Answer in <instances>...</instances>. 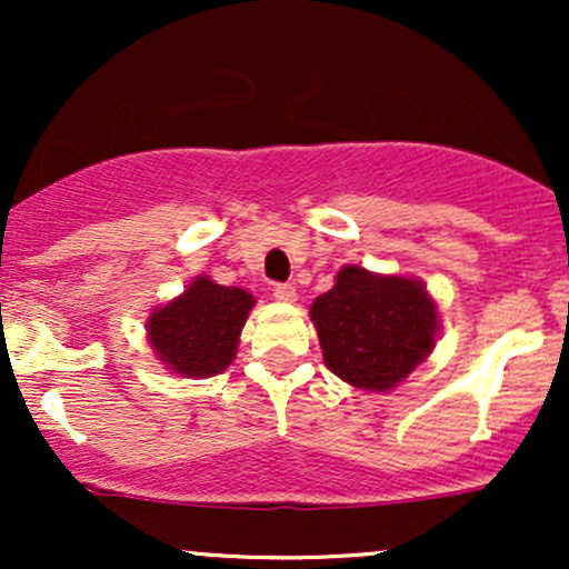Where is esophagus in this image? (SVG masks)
Here are the masks:
<instances>
[{"label": "esophagus", "instance_id": "1", "mask_svg": "<svg viewBox=\"0 0 569 569\" xmlns=\"http://www.w3.org/2000/svg\"><path fill=\"white\" fill-rule=\"evenodd\" d=\"M272 297H276V302L291 305V302H293V299H297V289H293V286L278 283V286H272Z\"/></svg>", "mask_w": 569, "mask_h": 569}]
</instances>
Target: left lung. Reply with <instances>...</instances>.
Wrapping results in <instances>:
<instances>
[{
	"mask_svg": "<svg viewBox=\"0 0 569 569\" xmlns=\"http://www.w3.org/2000/svg\"><path fill=\"white\" fill-rule=\"evenodd\" d=\"M323 363L342 382L390 393L436 348L439 305L426 283L345 264L335 286L310 305Z\"/></svg>",
	"mask_w": 569,
	"mask_h": 569,
	"instance_id": "1",
	"label": "left lung"
}]
</instances>
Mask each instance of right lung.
Listing matches in <instances>:
<instances>
[{"label":"right lung","mask_w":569,"mask_h":569,"mask_svg":"<svg viewBox=\"0 0 569 569\" xmlns=\"http://www.w3.org/2000/svg\"><path fill=\"white\" fill-rule=\"evenodd\" d=\"M253 305L257 299L246 289L198 276L179 297L149 312L147 342L171 375L206 380L234 361Z\"/></svg>","instance_id":"right-lung-1"}]
</instances>
